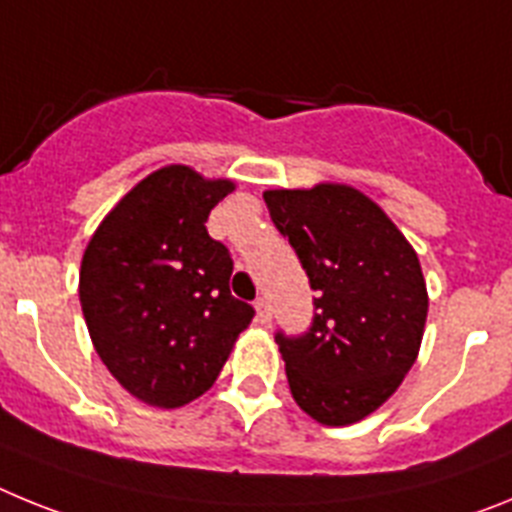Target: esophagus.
Returning a JSON list of instances; mask_svg holds the SVG:
<instances>
[{
	"mask_svg": "<svg viewBox=\"0 0 512 512\" xmlns=\"http://www.w3.org/2000/svg\"><path fill=\"white\" fill-rule=\"evenodd\" d=\"M255 311H257V322L268 324L270 317H273V311H270V304L265 299L255 301Z\"/></svg>",
	"mask_w": 512,
	"mask_h": 512,
	"instance_id": "1",
	"label": "esophagus"
}]
</instances>
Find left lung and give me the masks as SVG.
Listing matches in <instances>:
<instances>
[{
    "instance_id": "obj_1",
    "label": "left lung",
    "mask_w": 512,
    "mask_h": 512,
    "mask_svg": "<svg viewBox=\"0 0 512 512\" xmlns=\"http://www.w3.org/2000/svg\"><path fill=\"white\" fill-rule=\"evenodd\" d=\"M275 229L317 291L301 335L275 332L291 394L322 425L371 415L410 371L428 317L420 260L384 211L345 185L268 190Z\"/></svg>"
}]
</instances>
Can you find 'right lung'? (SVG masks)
Returning <instances> with one entry per match:
<instances>
[{
    "label": "right lung",
    "instance_id": "obj_1",
    "mask_svg": "<svg viewBox=\"0 0 512 512\" xmlns=\"http://www.w3.org/2000/svg\"><path fill=\"white\" fill-rule=\"evenodd\" d=\"M231 190L180 164L157 170L105 216L82 257L79 301L97 355L154 407L211 389L255 317L231 296L234 262L206 229Z\"/></svg>",
    "mask_w": 512,
    "mask_h": 512
}]
</instances>
